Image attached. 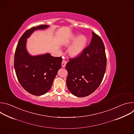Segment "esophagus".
Masks as SVG:
<instances>
[{"instance_id":"obj_1","label":"esophagus","mask_w":134,"mask_h":134,"mask_svg":"<svg viewBox=\"0 0 134 134\" xmlns=\"http://www.w3.org/2000/svg\"><path fill=\"white\" fill-rule=\"evenodd\" d=\"M66 64H67V62L65 61V60H63L62 61V67H65V66H66Z\"/></svg>"}]
</instances>
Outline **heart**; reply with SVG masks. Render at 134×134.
<instances>
[{
  "label": "heart",
  "instance_id": "1",
  "mask_svg": "<svg viewBox=\"0 0 134 134\" xmlns=\"http://www.w3.org/2000/svg\"><path fill=\"white\" fill-rule=\"evenodd\" d=\"M87 42L86 37L84 35H77L71 39L69 44H72L68 49V53L72 57L79 55L83 51Z\"/></svg>",
  "mask_w": 134,
  "mask_h": 134
}]
</instances>
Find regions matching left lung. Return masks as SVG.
<instances>
[{
    "label": "left lung",
    "instance_id": "obj_1",
    "mask_svg": "<svg viewBox=\"0 0 134 134\" xmlns=\"http://www.w3.org/2000/svg\"><path fill=\"white\" fill-rule=\"evenodd\" d=\"M90 44L82 53L66 65L69 92L77 97L92 94L100 86L107 66L105 48L101 37L92 31Z\"/></svg>",
    "mask_w": 134,
    "mask_h": 134
}]
</instances>
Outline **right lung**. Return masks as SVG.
I'll list each match as a JSON object with an SVG mask.
<instances>
[{
  "mask_svg": "<svg viewBox=\"0 0 134 134\" xmlns=\"http://www.w3.org/2000/svg\"><path fill=\"white\" fill-rule=\"evenodd\" d=\"M49 27L48 25H41L27 30L19 40L15 53L14 68L19 82L27 92L36 96L50 90L62 66L61 57H54L49 53L32 55L26 48L27 39L35 31Z\"/></svg>",
  "mask_w": 134,
  "mask_h": 134,
  "instance_id": "right-lung-1",
  "label": "right lung"
}]
</instances>
